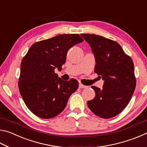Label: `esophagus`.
<instances>
[{"label":"esophagus","instance_id":"obj_1","mask_svg":"<svg viewBox=\"0 0 147 147\" xmlns=\"http://www.w3.org/2000/svg\"><path fill=\"white\" fill-rule=\"evenodd\" d=\"M79 88H87V86H84V85H83V84H79Z\"/></svg>","mask_w":147,"mask_h":147}]
</instances>
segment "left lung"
<instances>
[{
	"instance_id": "left-lung-1",
	"label": "left lung",
	"mask_w": 147,
	"mask_h": 147,
	"mask_svg": "<svg viewBox=\"0 0 147 147\" xmlns=\"http://www.w3.org/2000/svg\"><path fill=\"white\" fill-rule=\"evenodd\" d=\"M81 36L94 54V73L104 81L102 89L91 86L95 96L88 101V106L101 118L113 117L128 105L136 89L133 61L115 41L94 34H82Z\"/></svg>"
}]
</instances>
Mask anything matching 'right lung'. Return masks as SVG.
<instances>
[{
	"mask_svg": "<svg viewBox=\"0 0 147 147\" xmlns=\"http://www.w3.org/2000/svg\"><path fill=\"white\" fill-rule=\"evenodd\" d=\"M82 41L78 34L59 35L34 43L22 59L19 91L34 115L51 119L65 108L78 82L74 78L63 80L54 70H61L69 49Z\"/></svg>",
	"mask_w": 147,
	"mask_h": 147,
	"instance_id": "obj_1",
	"label": "right lung"
}]
</instances>
